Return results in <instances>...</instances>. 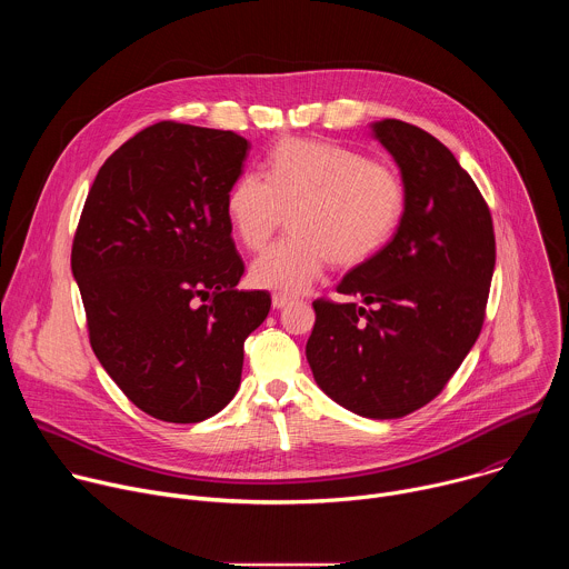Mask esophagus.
<instances>
[{"instance_id": "34e87169", "label": "esophagus", "mask_w": 569, "mask_h": 569, "mask_svg": "<svg viewBox=\"0 0 569 569\" xmlns=\"http://www.w3.org/2000/svg\"><path fill=\"white\" fill-rule=\"evenodd\" d=\"M292 299L290 297H286V295H272V308H277V310H281V308H286L288 303H290Z\"/></svg>"}]
</instances>
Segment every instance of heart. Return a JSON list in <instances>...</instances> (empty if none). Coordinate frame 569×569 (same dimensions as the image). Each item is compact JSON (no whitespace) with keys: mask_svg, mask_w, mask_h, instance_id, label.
<instances>
[{"mask_svg":"<svg viewBox=\"0 0 569 569\" xmlns=\"http://www.w3.org/2000/svg\"><path fill=\"white\" fill-rule=\"evenodd\" d=\"M405 204L400 178L360 152L288 137L266 159V180L242 173L227 193V218L248 250H261L292 218V233L250 268L259 288L297 295L329 261L356 266L396 229Z\"/></svg>","mask_w":569,"mask_h":569,"instance_id":"heart-1","label":"heart"}]
</instances>
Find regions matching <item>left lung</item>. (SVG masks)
<instances>
[{"label":"left lung","instance_id":"1","mask_svg":"<svg viewBox=\"0 0 569 569\" xmlns=\"http://www.w3.org/2000/svg\"><path fill=\"white\" fill-rule=\"evenodd\" d=\"M371 137L400 171L405 209L387 246L338 286L362 306L317 299L306 358L349 412L398 419L430 402L472 349L496 268L491 211L455 154L398 119Z\"/></svg>","mask_w":569,"mask_h":569}]
</instances>
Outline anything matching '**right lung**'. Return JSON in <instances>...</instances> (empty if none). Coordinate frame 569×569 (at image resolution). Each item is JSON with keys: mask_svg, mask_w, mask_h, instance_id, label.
Segmentation results:
<instances>
[{"mask_svg": "<svg viewBox=\"0 0 569 569\" xmlns=\"http://www.w3.org/2000/svg\"><path fill=\"white\" fill-rule=\"evenodd\" d=\"M248 139L161 121L101 167L71 248L92 349L146 415L198 423L236 396L242 345L270 312L236 290L227 193Z\"/></svg>", "mask_w": 569, "mask_h": 569, "instance_id": "add662e5", "label": "right lung"}]
</instances>
